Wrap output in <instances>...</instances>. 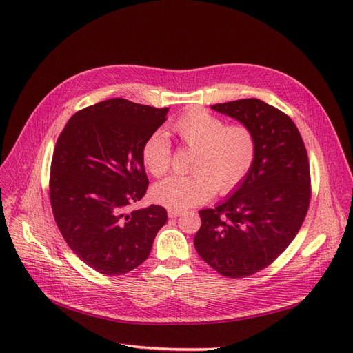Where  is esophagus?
I'll list each match as a JSON object with an SVG mask.
<instances>
[{
	"mask_svg": "<svg viewBox=\"0 0 353 353\" xmlns=\"http://www.w3.org/2000/svg\"><path fill=\"white\" fill-rule=\"evenodd\" d=\"M181 213H183V210H179V209H168V216L169 218H178Z\"/></svg>",
	"mask_w": 353,
	"mask_h": 353,
	"instance_id": "34e87169",
	"label": "esophagus"
}]
</instances>
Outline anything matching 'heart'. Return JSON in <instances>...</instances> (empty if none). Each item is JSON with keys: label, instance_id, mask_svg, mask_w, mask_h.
Segmentation results:
<instances>
[{"label": "heart", "instance_id": "b5f03b06", "mask_svg": "<svg viewBox=\"0 0 353 353\" xmlns=\"http://www.w3.org/2000/svg\"><path fill=\"white\" fill-rule=\"evenodd\" d=\"M183 144L194 148L190 175L168 176L154 185L156 201L170 209L201 205L213 194H227L248 176L254 162V135L245 125L231 123L205 109H191L170 126ZM143 163L154 176L170 168L172 150L165 132L157 131L143 145Z\"/></svg>", "mask_w": 353, "mask_h": 353}]
</instances>
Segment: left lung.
<instances>
[{"mask_svg":"<svg viewBox=\"0 0 353 353\" xmlns=\"http://www.w3.org/2000/svg\"><path fill=\"white\" fill-rule=\"evenodd\" d=\"M254 135L252 169L231 196L199 212L194 236L200 258L228 279H243L272 263L301 230L311 201V174L294 122L258 99L213 104Z\"/></svg>","mask_w":353,"mask_h":353,"instance_id":"1","label":"left lung"}]
</instances>
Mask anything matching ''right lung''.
I'll list each match as a JSON object with an SVG mask.
<instances>
[{"label":"right lung","mask_w":353,"mask_h":353,"mask_svg":"<svg viewBox=\"0 0 353 353\" xmlns=\"http://www.w3.org/2000/svg\"><path fill=\"white\" fill-rule=\"evenodd\" d=\"M169 109L110 99L74 113L56 143L50 201L72 252L104 275H123L150 254L166 209L132 210L148 185L143 145Z\"/></svg>","instance_id":"obj_1"}]
</instances>
